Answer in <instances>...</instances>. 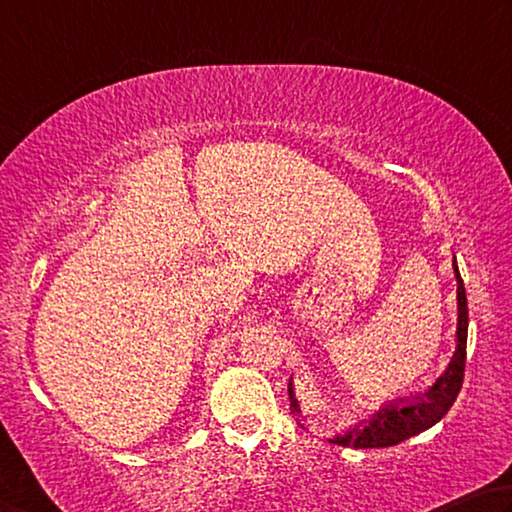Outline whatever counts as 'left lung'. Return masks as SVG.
<instances>
[{
    "mask_svg": "<svg viewBox=\"0 0 512 512\" xmlns=\"http://www.w3.org/2000/svg\"><path fill=\"white\" fill-rule=\"evenodd\" d=\"M454 274L456 301H459V321H456V351L450 366H447V371L436 380L434 387L429 389L423 398L402 400L398 405L382 409L369 420V423H360L344 434L328 438V443L355 447V450H366V447H391L407 441V438L420 432H425L429 427H434L438 420H443L447 411L452 409L463 384L465 344H468V299H465L463 279L459 274V267H456V261ZM288 393L292 414H301L299 400L294 396L292 380L288 384Z\"/></svg>",
    "mask_w": 512,
    "mask_h": 512,
    "instance_id": "left-lung-1",
    "label": "left lung"
}]
</instances>
